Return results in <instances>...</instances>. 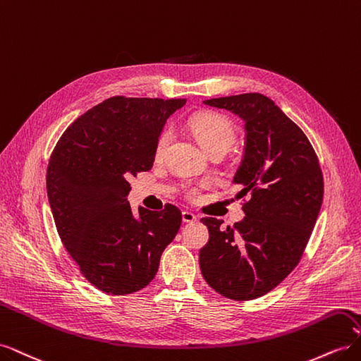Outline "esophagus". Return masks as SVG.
Masks as SVG:
<instances>
[{
  "label": "esophagus",
  "mask_w": 361,
  "mask_h": 361,
  "mask_svg": "<svg viewBox=\"0 0 361 361\" xmlns=\"http://www.w3.org/2000/svg\"><path fill=\"white\" fill-rule=\"evenodd\" d=\"M195 220H197V216H195L192 212H190V211H183L182 212V221L183 223H192Z\"/></svg>",
  "instance_id": "1"
}]
</instances>
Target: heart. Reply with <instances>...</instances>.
<instances>
[{
	"label": "heart",
	"mask_w": 361,
	"mask_h": 361,
	"mask_svg": "<svg viewBox=\"0 0 361 361\" xmlns=\"http://www.w3.org/2000/svg\"><path fill=\"white\" fill-rule=\"evenodd\" d=\"M188 128L194 137L199 140V143L203 146L204 150L211 152L223 150L226 152L232 146L236 137V130L233 123L226 116L212 113V111H203L194 114L188 120ZM173 133L170 128H164L158 134L154 146V155L157 159H161L171 143ZM185 197L195 199L199 195V188L194 185H185L183 187Z\"/></svg>",
	"instance_id": "heart-1"
}]
</instances>
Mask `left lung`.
I'll return each instance as SVG.
<instances>
[{
  "mask_svg": "<svg viewBox=\"0 0 361 361\" xmlns=\"http://www.w3.org/2000/svg\"><path fill=\"white\" fill-rule=\"evenodd\" d=\"M245 120V149L235 174L245 218L221 228L202 218L209 241L200 250L202 276L235 301L262 297L298 265L318 218L324 176L318 155L301 128L269 97L243 93L204 101Z\"/></svg>",
  "mask_w": 361,
  "mask_h": 361,
  "instance_id": "left-lung-1",
  "label": "left lung"
}]
</instances>
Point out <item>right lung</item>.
Masks as SVG:
<instances>
[{"label": "right lung", "instance_id": "add662e5", "mask_svg": "<svg viewBox=\"0 0 361 361\" xmlns=\"http://www.w3.org/2000/svg\"><path fill=\"white\" fill-rule=\"evenodd\" d=\"M185 102L113 96L76 118L52 150L47 190L59 236L81 274L105 293L146 288L179 231L178 206L138 207L134 216L126 197L129 179L154 166L155 140Z\"/></svg>", "mask_w": 361, "mask_h": 361}]
</instances>
